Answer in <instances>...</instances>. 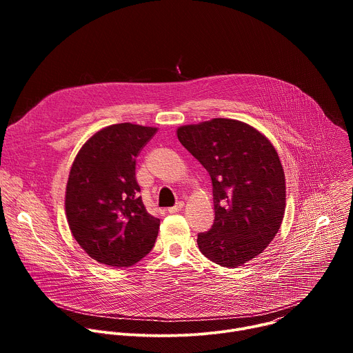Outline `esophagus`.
<instances>
[{"mask_svg": "<svg viewBox=\"0 0 353 353\" xmlns=\"http://www.w3.org/2000/svg\"><path fill=\"white\" fill-rule=\"evenodd\" d=\"M183 207H184V203H183V201H179V203H177L174 207H172V208L168 210V212H169V214H177L179 211H181Z\"/></svg>", "mask_w": 353, "mask_h": 353, "instance_id": "34e87169", "label": "esophagus"}]
</instances>
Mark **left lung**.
Segmentation results:
<instances>
[{"instance_id":"obj_1","label":"left lung","mask_w":353,"mask_h":353,"mask_svg":"<svg viewBox=\"0 0 353 353\" xmlns=\"http://www.w3.org/2000/svg\"><path fill=\"white\" fill-rule=\"evenodd\" d=\"M177 138L212 180L215 221L198 233L199 251L226 268L256 259L285 215V173L275 148L256 128L232 119L183 125Z\"/></svg>"}]
</instances>
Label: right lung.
I'll list each match as a JSON object with an SVG mask.
<instances>
[{
  "mask_svg": "<svg viewBox=\"0 0 353 353\" xmlns=\"http://www.w3.org/2000/svg\"><path fill=\"white\" fill-rule=\"evenodd\" d=\"M157 128L109 125L78 152L67 183L65 212L86 254L110 267H131L154 248L161 221L139 196L135 159Z\"/></svg>",
  "mask_w": 353,
  "mask_h": 353,
  "instance_id": "add662e5",
  "label": "right lung"
}]
</instances>
